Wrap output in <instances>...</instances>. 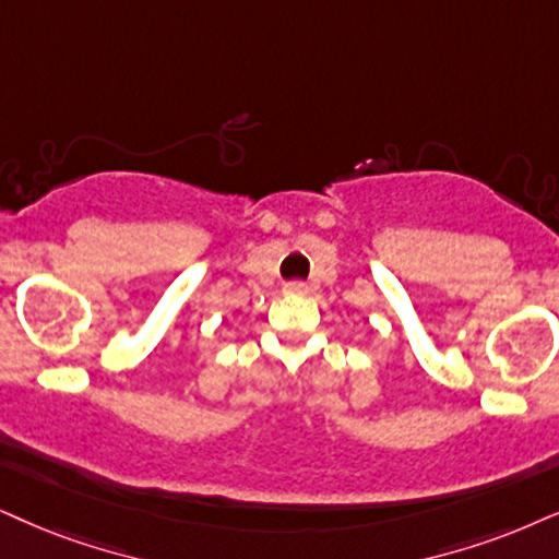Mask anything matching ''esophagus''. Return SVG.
Wrapping results in <instances>:
<instances>
[{
	"instance_id": "esophagus-1",
	"label": "esophagus",
	"mask_w": 559,
	"mask_h": 559,
	"mask_svg": "<svg viewBox=\"0 0 559 559\" xmlns=\"http://www.w3.org/2000/svg\"><path fill=\"white\" fill-rule=\"evenodd\" d=\"M309 286L301 284V281H288V284H284V294H292V296H301L307 294Z\"/></svg>"
}]
</instances>
